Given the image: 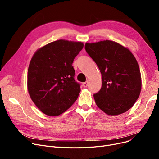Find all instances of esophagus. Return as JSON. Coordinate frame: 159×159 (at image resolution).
<instances>
[{
    "label": "esophagus",
    "instance_id": "obj_1",
    "mask_svg": "<svg viewBox=\"0 0 159 159\" xmlns=\"http://www.w3.org/2000/svg\"><path fill=\"white\" fill-rule=\"evenodd\" d=\"M88 81H85V82H84V83L82 84V85H83V87H84V88H85V87H87V86H88Z\"/></svg>",
    "mask_w": 159,
    "mask_h": 159
}]
</instances>
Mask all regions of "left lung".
<instances>
[{"label":"left lung","instance_id":"8db88e82","mask_svg":"<svg viewBox=\"0 0 159 159\" xmlns=\"http://www.w3.org/2000/svg\"><path fill=\"white\" fill-rule=\"evenodd\" d=\"M85 49L102 74V87L93 95L97 106L109 115L127 111L139 98L142 85L134 55L127 48L108 40L86 43Z\"/></svg>","mask_w":159,"mask_h":159}]
</instances>
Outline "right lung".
<instances>
[{
    "label": "right lung",
    "mask_w": 159,
    "mask_h": 159,
    "mask_svg": "<svg viewBox=\"0 0 159 159\" xmlns=\"http://www.w3.org/2000/svg\"><path fill=\"white\" fill-rule=\"evenodd\" d=\"M81 42L58 40L36 50L28 70L27 88L32 102L48 116H57L78 98L74 60L83 49Z\"/></svg>",
    "instance_id": "obj_1"
}]
</instances>
